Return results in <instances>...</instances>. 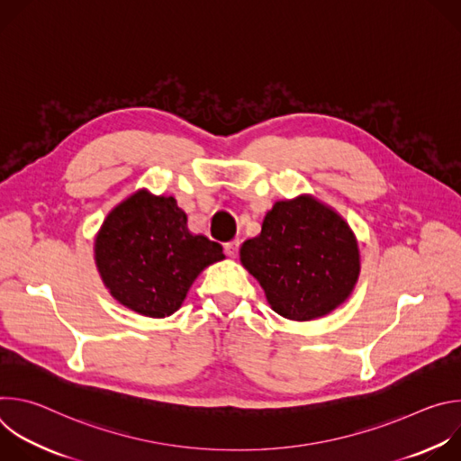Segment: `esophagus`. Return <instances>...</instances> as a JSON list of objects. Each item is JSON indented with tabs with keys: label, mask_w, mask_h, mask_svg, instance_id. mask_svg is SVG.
Segmentation results:
<instances>
[{
	"label": "esophagus",
	"mask_w": 461,
	"mask_h": 461,
	"mask_svg": "<svg viewBox=\"0 0 461 461\" xmlns=\"http://www.w3.org/2000/svg\"><path fill=\"white\" fill-rule=\"evenodd\" d=\"M224 251H226V255L228 257H237V253H239V240L235 239V240H230V242H226L224 244Z\"/></svg>",
	"instance_id": "esophagus-1"
}]
</instances>
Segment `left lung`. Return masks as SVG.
<instances>
[{
  "instance_id": "left-lung-1",
  "label": "left lung",
  "mask_w": 461,
  "mask_h": 461,
  "mask_svg": "<svg viewBox=\"0 0 461 461\" xmlns=\"http://www.w3.org/2000/svg\"><path fill=\"white\" fill-rule=\"evenodd\" d=\"M240 262L272 310L292 321L336 310L350 297L361 270L350 226L310 194L276 203L260 233L242 244Z\"/></svg>"
}]
</instances>
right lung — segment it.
Wrapping results in <instances>:
<instances>
[{
	"instance_id": "obj_1",
	"label": "right lung",
	"mask_w": 461,
	"mask_h": 461,
	"mask_svg": "<svg viewBox=\"0 0 461 461\" xmlns=\"http://www.w3.org/2000/svg\"><path fill=\"white\" fill-rule=\"evenodd\" d=\"M222 258L219 242L187 230L173 196L146 189L120 203L95 240L96 268L109 294L146 317L175 313L193 281Z\"/></svg>"
}]
</instances>
